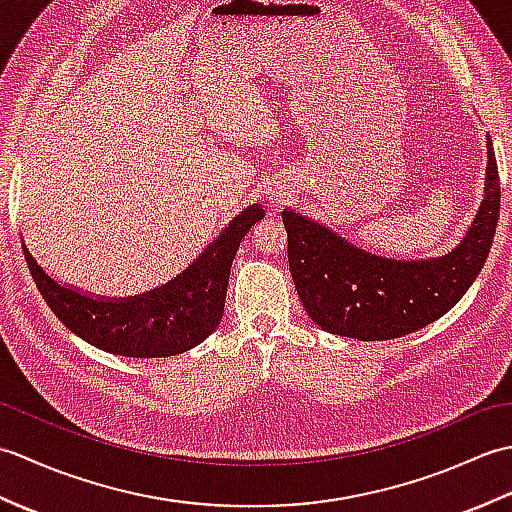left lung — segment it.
<instances>
[{
	"instance_id": "obj_1",
	"label": "left lung",
	"mask_w": 512,
	"mask_h": 512,
	"mask_svg": "<svg viewBox=\"0 0 512 512\" xmlns=\"http://www.w3.org/2000/svg\"><path fill=\"white\" fill-rule=\"evenodd\" d=\"M484 200L462 242L436 259H387L292 209L281 211L288 264L310 319L330 334L387 341L416 332L458 303L480 275L499 220V173L486 138Z\"/></svg>"
}]
</instances>
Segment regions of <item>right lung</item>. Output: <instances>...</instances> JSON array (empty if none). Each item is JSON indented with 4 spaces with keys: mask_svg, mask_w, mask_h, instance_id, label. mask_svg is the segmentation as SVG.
Listing matches in <instances>:
<instances>
[{
    "mask_svg": "<svg viewBox=\"0 0 512 512\" xmlns=\"http://www.w3.org/2000/svg\"><path fill=\"white\" fill-rule=\"evenodd\" d=\"M264 215L262 204L248 206L169 284L127 299L92 297L63 286L46 275L24 239L21 246L39 292L70 332L110 354L162 358L191 350L220 325L235 253Z\"/></svg>",
    "mask_w": 512,
    "mask_h": 512,
    "instance_id": "right-lung-1",
    "label": "right lung"
}]
</instances>
